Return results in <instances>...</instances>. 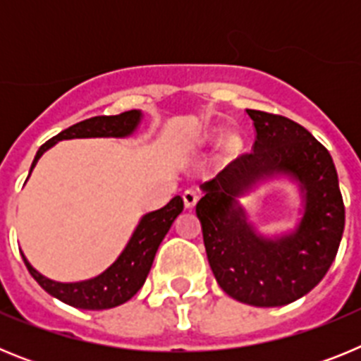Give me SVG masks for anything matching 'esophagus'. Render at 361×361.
<instances>
[{
  "label": "esophagus",
  "mask_w": 361,
  "mask_h": 361,
  "mask_svg": "<svg viewBox=\"0 0 361 361\" xmlns=\"http://www.w3.org/2000/svg\"><path fill=\"white\" fill-rule=\"evenodd\" d=\"M183 199H184V206H186L188 209H191V208H195L197 200H199V195H197V191L186 190L183 193Z\"/></svg>",
  "instance_id": "esophagus-1"
}]
</instances>
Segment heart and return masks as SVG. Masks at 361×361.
<instances>
[{"label":"heart","instance_id":"1","mask_svg":"<svg viewBox=\"0 0 361 361\" xmlns=\"http://www.w3.org/2000/svg\"><path fill=\"white\" fill-rule=\"evenodd\" d=\"M240 146H242V139L240 135L235 132H229L228 135L224 137V141H222V149H224L226 153H229V155L237 153L238 149H240Z\"/></svg>","mask_w":361,"mask_h":361}]
</instances>
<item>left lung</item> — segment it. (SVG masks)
Segmentation results:
<instances>
[{
    "instance_id": "obj_1",
    "label": "left lung",
    "mask_w": 361,
    "mask_h": 361,
    "mask_svg": "<svg viewBox=\"0 0 361 361\" xmlns=\"http://www.w3.org/2000/svg\"><path fill=\"white\" fill-rule=\"evenodd\" d=\"M257 130L242 155L200 184L197 204L204 245L216 282L231 298L255 307H280L307 295L329 271L345 226L333 157L295 121L247 110ZM282 178L300 197L299 219L286 232L264 233L240 199Z\"/></svg>"
}]
</instances>
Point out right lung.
<instances>
[{"mask_svg":"<svg viewBox=\"0 0 361 361\" xmlns=\"http://www.w3.org/2000/svg\"><path fill=\"white\" fill-rule=\"evenodd\" d=\"M141 123L142 111L130 110L119 114V116H99L73 124L70 128L63 130L61 133H57L37 149L28 177H30L32 170L36 168L37 161L43 157V153L49 152L59 141L95 139V137L124 139V137L133 135L139 130ZM183 199L177 195L166 204L164 208L145 213L139 219V224L135 226L132 237L126 242L119 257L103 273H99L97 276H92V279L79 280V282H57V280L41 275L39 271L28 262L23 251H21V257H23L25 266L30 271L34 280L54 298L61 300L72 307L88 309V311L117 307V305L128 302L145 286L159 245L166 237V233L170 231L175 219L183 213Z\"/></svg>","mask_w":361,"mask_h":361,"instance_id":"add662e5","label":"right lung"}]
</instances>
